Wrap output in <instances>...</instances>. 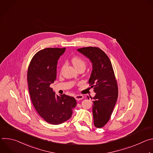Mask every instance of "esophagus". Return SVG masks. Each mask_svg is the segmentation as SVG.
<instances>
[{
  "label": "esophagus",
  "instance_id": "34e87169",
  "mask_svg": "<svg viewBox=\"0 0 153 153\" xmlns=\"http://www.w3.org/2000/svg\"><path fill=\"white\" fill-rule=\"evenodd\" d=\"M75 99L77 100H81L83 98V96L82 95H79V94H77V95H76L74 96Z\"/></svg>",
  "mask_w": 153,
  "mask_h": 153
}]
</instances>
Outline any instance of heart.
I'll list each match as a JSON object with an SVG mask.
<instances>
[{"instance_id":"obj_1","label":"heart","mask_w":153,"mask_h":153,"mask_svg":"<svg viewBox=\"0 0 153 153\" xmlns=\"http://www.w3.org/2000/svg\"><path fill=\"white\" fill-rule=\"evenodd\" d=\"M72 62L74 65V66L76 69L80 68H85L86 62L85 60H83L82 59L78 56L74 57L72 59Z\"/></svg>"}]
</instances>
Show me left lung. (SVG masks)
<instances>
[{"label": "left lung", "mask_w": 153, "mask_h": 153, "mask_svg": "<svg viewBox=\"0 0 153 153\" xmlns=\"http://www.w3.org/2000/svg\"><path fill=\"white\" fill-rule=\"evenodd\" d=\"M77 51L88 58L93 70L89 79L91 88L96 93L93 99L94 125L103 127L110 119L118 97L117 81L111 61L107 55L97 47H84ZM88 99L89 97L87 96Z\"/></svg>", "instance_id": "obj_1"}]
</instances>
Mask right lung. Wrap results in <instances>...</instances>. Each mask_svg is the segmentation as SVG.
Returning a JSON list of instances; mask_svg holds the SVG:
<instances>
[{"label": "right lung", "instance_id": "1", "mask_svg": "<svg viewBox=\"0 0 153 153\" xmlns=\"http://www.w3.org/2000/svg\"><path fill=\"white\" fill-rule=\"evenodd\" d=\"M65 48H47L38 51L30 63L27 80L31 100L36 110L47 122L59 125L72 116L76 106L73 97L58 96L50 86L57 76V65Z\"/></svg>", "mask_w": 153, "mask_h": 153}]
</instances>
